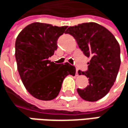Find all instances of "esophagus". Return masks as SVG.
<instances>
[{"mask_svg": "<svg viewBox=\"0 0 128 128\" xmlns=\"http://www.w3.org/2000/svg\"><path fill=\"white\" fill-rule=\"evenodd\" d=\"M78 71H79V69L76 68V74H77V75H78Z\"/></svg>", "mask_w": 128, "mask_h": 128, "instance_id": "obj_1", "label": "esophagus"}]
</instances>
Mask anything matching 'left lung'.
Returning <instances> with one entry per match:
<instances>
[{"label": "left lung", "mask_w": 128, "mask_h": 128, "mask_svg": "<svg viewBox=\"0 0 128 128\" xmlns=\"http://www.w3.org/2000/svg\"><path fill=\"white\" fill-rule=\"evenodd\" d=\"M66 34L76 40L83 54L90 57L86 75L89 85L84 89L77 88L80 96L89 102L97 101L109 92L120 70V47L113 34L104 26L96 23H84L70 26Z\"/></svg>", "instance_id": "left-lung-1"}]
</instances>
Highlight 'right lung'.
Wrapping results in <instances>:
<instances>
[{
    "mask_svg": "<svg viewBox=\"0 0 128 128\" xmlns=\"http://www.w3.org/2000/svg\"><path fill=\"white\" fill-rule=\"evenodd\" d=\"M67 26L33 23L26 26L15 41V58L21 80L28 93L40 100L56 98L65 77L76 68L68 62L48 60L57 48L56 41Z\"/></svg>",
    "mask_w": 128,
    "mask_h": 128,
    "instance_id": "obj_1",
    "label": "right lung"
}]
</instances>
